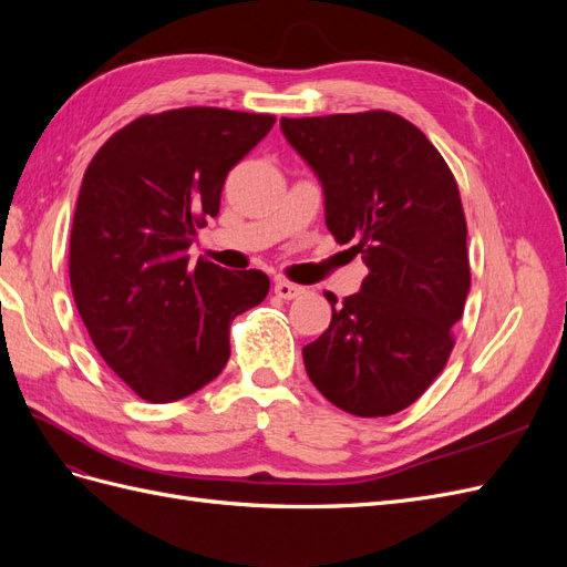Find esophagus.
Wrapping results in <instances>:
<instances>
[{
	"instance_id": "esophagus-1",
	"label": "esophagus",
	"mask_w": 567,
	"mask_h": 567,
	"mask_svg": "<svg viewBox=\"0 0 567 567\" xmlns=\"http://www.w3.org/2000/svg\"><path fill=\"white\" fill-rule=\"evenodd\" d=\"M274 293H277L284 300H296V298H300L305 293V288L298 286V284H290L286 279H279L277 284H274Z\"/></svg>"
}]
</instances>
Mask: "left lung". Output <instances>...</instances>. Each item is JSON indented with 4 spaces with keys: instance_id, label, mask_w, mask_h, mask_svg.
Segmentation results:
<instances>
[{
    "instance_id": "left-lung-1",
    "label": "left lung",
    "mask_w": 567,
    "mask_h": 567,
    "mask_svg": "<svg viewBox=\"0 0 567 567\" xmlns=\"http://www.w3.org/2000/svg\"><path fill=\"white\" fill-rule=\"evenodd\" d=\"M281 132L323 186L326 227L369 267L342 305L323 293L333 317L302 348L307 375L348 414H398L447 364L471 288L456 179L390 111L281 117Z\"/></svg>"
}]
</instances>
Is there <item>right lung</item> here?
<instances>
[{"instance_id":"add662e5","label":"right lung","mask_w":567,"mask_h":567,"mask_svg":"<svg viewBox=\"0 0 567 567\" xmlns=\"http://www.w3.org/2000/svg\"><path fill=\"white\" fill-rule=\"evenodd\" d=\"M277 117L210 106L142 115L84 169L71 229V288L104 362L142 400L167 404L229 362L234 317L269 277L194 265L188 246L219 213L229 169Z\"/></svg>"}]
</instances>
